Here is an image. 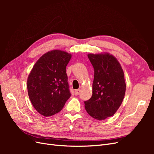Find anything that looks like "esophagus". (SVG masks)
Segmentation results:
<instances>
[{
  "instance_id": "esophagus-1",
  "label": "esophagus",
  "mask_w": 154,
  "mask_h": 154,
  "mask_svg": "<svg viewBox=\"0 0 154 154\" xmlns=\"http://www.w3.org/2000/svg\"><path fill=\"white\" fill-rule=\"evenodd\" d=\"M80 89H76V90L74 91V94H75L76 96H78V95L80 94Z\"/></svg>"
}]
</instances>
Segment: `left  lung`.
Here are the masks:
<instances>
[{
  "instance_id": "left-lung-1",
  "label": "left lung",
  "mask_w": 154,
  "mask_h": 154,
  "mask_svg": "<svg viewBox=\"0 0 154 154\" xmlns=\"http://www.w3.org/2000/svg\"><path fill=\"white\" fill-rule=\"evenodd\" d=\"M94 70L92 95L85 101V108L91 117L103 120L113 116L122 105L126 83L123 71L118 60L109 53L88 54Z\"/></svg>"
}]
</instances>
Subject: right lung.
<instances>
[{"label":"right lung","mask_w":154,"mask_h":154,"mask_svg":"<svg viewBox=\"0 0 154 154\" xmlns=\"http://www.w3.org/2000/svg\"><path fill=\"white\" fill-rule=\"evenodd\" d=\"M71 54L54 50L44 54L32 67L27 78V91L32 105L44 116L61 110L71 96L66 66Z\"/></svg>","instance_id":"1"}]
</instances>
